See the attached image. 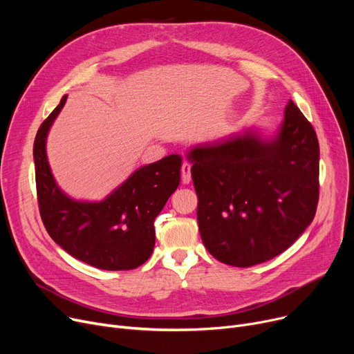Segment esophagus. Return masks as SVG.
<instances>
[{"label":"esophagus","mask_w":354,"mask_h":354,"mask_svg":"<svg viewBox=\"0 0 354 354\" xmlns=\"http://www.w3.org/2000/svg\"><path fill=\"white\" fill-rule=\"evenodd\" d=\"M180 174H182V182L183 183H189L191 182V165L188 162H183L180 167Z\"/></svg>","instance_id":"esophagus-1"}]
</instances>
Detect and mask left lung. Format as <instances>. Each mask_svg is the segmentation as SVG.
I'll return each mask as SVG.
<instances>
[{"label":"left lung","mask_w":354,"mask_h":354,"mask_svg":"<svg viewBox=\"0 0 354 354\" xmlns=\"http://www.w3.org/2000/svg\"><path fill=\"white\" fill-rule=\"evenodd\" d=\"M319 156L315 130L292 100L272 142L248 132L192 149L196 218L209 254L244 268L291 247L317 209Z\"/></svg>","instance_id":"obj_1"}]
</instances>
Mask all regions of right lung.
Returning <instances> with one entry per match:
<instances>
[{
	"mask_svg": "<svg viewBox=\"0 0 354 354\" xmlns=\"http://www.w3.org/2000/svg\"><path fill=\"white\" fill-rule=\"evenodd\" d=\"M60 104L41 123L34 140L37 201L48 235L71 257L100 270L126 271L147 261L155 247V218L180 182L179 155L142 166L102 202H76L54 182L46 138Z\"/></svg>",
	"mask_w": 354,
	"mask_h": 354,
	"instance_id": "1",
	"label": "right lung"
}]
</instances>
